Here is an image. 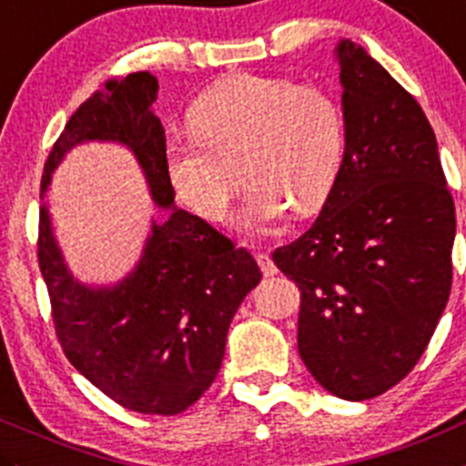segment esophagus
Wrapping results in <instances>:
<instances>
[{
  "mask_svg": "<svg viewBox=\"0 0 466 466\" xmlns=\"http://www.w3.org/2000/svg\"><path fill=\"white\" fill-rule=\"evenodd\" d=\"M256 258H258V265H260V269H263L265 277H274V274L279 272V268L274 265L272 256L269 254H263V251H260V254H256Z\"/></svg>",
  "mask_w": 466,
  "mask_h": 466,
  "instance_id": "1",
  "label": "esophagus"
}]
</instances>
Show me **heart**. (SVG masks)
<instances>
[{
    "mask_svg": "<svg viewBox=\"0 0 466 466\" xmlns=\"http://www.w3.org/2000/svg\"><path fill=\"white\" fill-rule=\"evenodd\" d=\"M194 135L167 141V176L208 221H221L249 176L236 228L269 233L295 206L313 212L329 198L345 157V118L336 97L288 77L238 73L208 86L189 107Z\"/></svg>",
    "mask_w": 466,
    "mask_h": 466,
    "instance_id": "1",
    "label": "heart"
}]
</instances>
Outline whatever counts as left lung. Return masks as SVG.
<instances>
[{
	"label": "left lung",
	"mask_w": 466,
	"mask_h": 466,
	"mask_svg": "<svg viewBox=\"0 0 466 466\" xmlns=\"http://www.w3.org/2000/svg\"><path fill=\"white\" fill-rule=\"evenodd\" d=\"M334 56L343 167L316 224L272 258L302 290L297 348L316 382L369 400L400 382L435 334L455 206L420 105L350 38Z\"/></svg>",
	"instance_id": "left-lung-1"
}]
</instances>
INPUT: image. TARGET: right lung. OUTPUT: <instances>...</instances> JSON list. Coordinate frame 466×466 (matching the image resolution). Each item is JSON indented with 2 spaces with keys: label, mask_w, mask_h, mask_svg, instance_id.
<instances>
[{
  "label": "right lung",
  "mask_w": 466,
  "mask_h": 466,
  "mask_svg": "<svg viewBox=\"0 0 466 466\" xmlns=\"http://www.w3.org/2000/svg\"><path fill=\"white\" fill-rule=\"evenodd\" d=\"M148 70L107 82L66 123L46 162L41 198L66 155L82 144H118L135 155L159 210L135 268L116 283H84L70 272L41 206L38 265L56 336L75 369L105 396L139 414H180L219 373L226 336L242 299L260 283L254 256L174 203L167 137Z\"/></svg>",
  "instance_id": "right-lung-1"
}]
</instances>
